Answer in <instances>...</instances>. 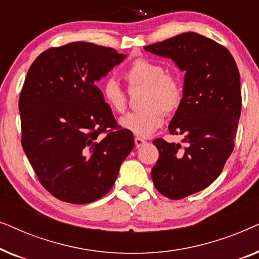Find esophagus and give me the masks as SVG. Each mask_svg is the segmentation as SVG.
<instances>
[{
    "instance_id": "obj_1",
    "label": "esophagus",
    "mask_w": 259,
    "mask_h": 259,
    "mask_svg": "<svg viewBox=\"0 0 259 259\" xmlns=\"http://www.w3.org/2000/svg\"><path fill=\"white\" fill-rule=\"evenodd\" d=\"M134 143H136V146L139 148V147L143 146V145L146 144V140L141 139V138H139V137H137V138H134Z\"/></svg>"
}]
</instances>
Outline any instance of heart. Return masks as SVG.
<instances>
[{
    "instance_id": "heart-1",
    "label": "heart",
    "mask_w": 259,
    "mask_h": 259,
    "mask_svg": "<svg viewBox=\"0 0 259 259\" xmlns=\"http://www.w3.org/2000/svg\"><path fill=\"white\" fill-rule=\"evenodd\" d=\"M123 76L131 88L146 87L144 109L132 112L120 119V125L138 137H150L164 122L165 114H173L183 101V84L180 80L161 63L148 59H137L127 67ZM106 105L116 113L125 112L127 95L114 79H107L101 86Z\"/></svg>"
}]
</instances>
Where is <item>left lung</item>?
Segmentation results:
<instances>
[{
	"instance_id": "8db88e82",
	"label": "left lung",
	"mask_w": 259,
	"mask_h": 259,
	"mask_svg": "<svg viewBox=\"0 0 259 259\" xmlns=\"http://www.w3.org/2000/svg\"><path fill=\"white\" fill-rule=\"evenodd\" d=\"M171 59L185 72L183 101L169 122L183 143L155 139L159 151L152 180L162 196L183 199L221 175L235 146L242 109L239 70L224 46L197 33H183L145 47Z\"/></svg>"
}]
</instances>
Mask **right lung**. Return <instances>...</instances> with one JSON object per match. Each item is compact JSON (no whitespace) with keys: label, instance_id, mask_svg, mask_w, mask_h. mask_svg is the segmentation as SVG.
<instances>
[{"label":"right lung","instance_id":"add662e5","mask_svg":"<svg viewBox=\"0 0 259 259\" xmlns=\"http://www.w3.org/2000/svg\"><path fill=\"white\" fill-rule=\"evenodd\" d=\"M125 58L72 42L45 51L28 70L19 100L21 143L42 186L60 200L100 199L133 150L132 132L116 123L95 84Z\"/></svg>","mask_w":259,"mask_h":259}]
</instances>
